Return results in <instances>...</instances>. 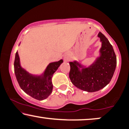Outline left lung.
Instances as JSON below:
<instances>
[{"label":"left lung","mask_w":129,"mask_h":129,"mask_svg":"<svg viewBox=\"0 0 129 129\" xmlns=\"http://www.w3.org/2000/svg\"><path fill=\"white\" fill-rule=\"evenodd\" d=\"M98 37L102 42L100 56L91 66L87 67L77 61L70 62L72 83L80 90L90 92L103 88L110 82L117 64L116 54L109 40L102 32Z\"/></svg>","instance_id":"obj_1"}]
</instances>
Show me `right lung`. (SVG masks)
I'll list each match as a JSON object with an SVG mask.
<instances>
[{"instance_id":"right-lung-1","label":"right lung","mask_w":129,"mask_h":129,"mask_svg":"<svg viewBox=\"0 0 129 129\" xmlns=\"http://www.w3.org/2000/svg\"><path fill=\"white\" fill-rule=\"evenodd\" d=\"M63 60L49 63L44 73L41 75H33L20 66L18 51L15 55L14 70L19 85L22 90L38 100H43L48 97L52 91V77Z\"/></svg>"}]
</instances>
